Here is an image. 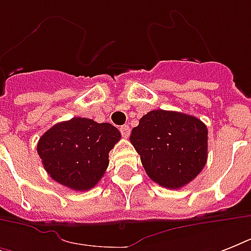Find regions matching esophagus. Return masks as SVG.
<instances>
[{"label":"esophagus","mask_w":251,"mask_h":251,"mask_svg":"<svg viewBox=\"0 0 251 251\" xmlns=\"http://www.w3.org/2000/svg\"><path fill=\"white\" fill-rule=\"evenodd\" d=\"M120 131H121L122 137H124V138H129V135H130V127H129V125H122L121 127H120Z\"/></svg>","instance_id":"obj_1"}]
</instances>
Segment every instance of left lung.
Returning <instances> with one entry per match:
<instances>
[{
  "mask_svg": "<svg viewBox=\"0 0 251 251\" xmlns=\"http://www.w3.org/2000/svg\"><path fill=\"white\" fill-rule=\"evenodd\" d=\"M207 134V126L194 116L156 109L139 120L130 142L153 182L179 189L206 165Z\"/></svg>",
  "mask_w": 251,
  "mask_h": 251,
  "instance_id": "obj_1",
  "label": "left lung"
}]
</instances>
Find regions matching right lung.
Wrapping results in <instances>:
<instances>
[{"instance_id": "right-lung-1", "label": "right lung", "mask_w": 251, "mask_h": 251, "mask_svg": "<svg viewBox=\"0 0 251 251\" xmlns=\"http://www.w3.org/2000/svg\"><path fill=\"white\" fill-rule=\"evenodd\" d=\"M120 139L121 133L108 122L74 117L45 131L37 153L56 182L86 191L101 179L109 164V151Z\"/></svg>"}]
</instances>
